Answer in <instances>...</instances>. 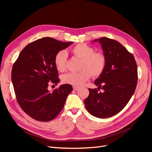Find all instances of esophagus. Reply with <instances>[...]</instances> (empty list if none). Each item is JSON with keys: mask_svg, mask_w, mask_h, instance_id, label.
Masks as SVG:
<instances>
[{"mask_svg": "<svg viewBox=\"0 0 152 152\" xmlns=\"http://www.w3.org/2000/svg\"><path fill=\"white\" fill-rule=\"evenodd\" d=\"M79 89H80V88H79V87H75V86H73V90L74 91H78Z\"/></svg>", "mask_w": 152, "mask_h": 152, "instance_id": "obj_1", "label": "esophagus"}]
</instances>
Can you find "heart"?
Here are the masks:
<instances>
[{
    "label": "heart",
    "instance_id": "heart-1",
    "mask_svg": "<svg viewBox=\"0 0 152 152\" xmlns=\"http://www.w3.org/2000/svg\"><path fill=\"white\" fill-rule=\"evenodd\" d=\"M71 53L75 57L81 59L80 69L79 73H69L64 75L61 80L64 84L75 87L81 86L89 80L91 75L94 77L99 76L105 69L107 59L105 55L100 52H94L92 47L85 44H78L72 48ZM67 52L60 50L56 53L54 63L60 71H65L67 65Z\"/></svg>",
    "mask_w": 152,
    "mask_h": 152
}]
</instances>
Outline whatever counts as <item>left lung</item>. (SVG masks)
<instances>
[{"label": "left lung", "mask_w": 152, "mask_h": 152, "mask_svg": "<svg viewBox=\"0 0 152 152\" xmlns=\"http://www.w3.org/2000/svg\"><path fill=\"white\" fill-rule=\"evenodd\" d=\"M92 42L100 44L107 59L104 71L94 81L104 92L89 89L84 105L91 115L110 118L121 111L133 95L137 83V64L132 54L115 40L103 37Z\"/></svg>", "instance_id": "obj_1"}]
</instances>
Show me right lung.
Wrapping results in <instances>:
<instances>
[{"instance_id":"1","label":"right lung","mask_w":152,"mask_h":152,"mask_svg":"<svg viewBox=\"0 0 152 152\" xmlns=\"http://www.w3.org/2000/svg\"><path fill=\"white\" fill-rule=\"evenodd\" d=\"M73 43L51 37L37 39L24 48L13 64L12 81L17 102L36 120H52L62 110L73 91L71 85L67 84L52 92L48 90L49 81L57 85L60 81L54 63L56 53Z\"/></svg>"}]
</instances>
